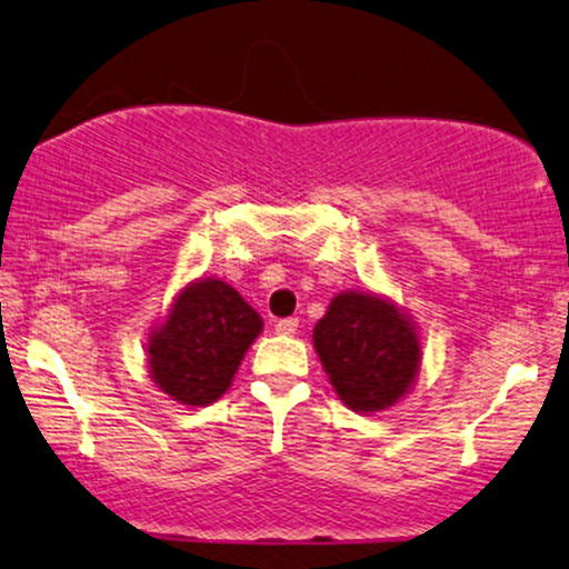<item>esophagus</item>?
<instances>
[{
    "mask_svg": "<svg viewBox=\"0 0 569 569\" xmlns=\"http://www.w3.org/2000/svg\"><path fill=\"white\" fill-rule=\"evenodd\" d=\"M276 330L280 336H293L299 330V320L297 318H283L276 322Z\"/></svg>",
    "mask_w": 569,
    "mask_h": 569,
    "instance_id": "esophagus-1",
    "label": "esophagus"
}]
</instances>
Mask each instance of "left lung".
<instances>
[{"mask_svg":"<svg viewBox=\"0 0 569 569\" xmlns=\"http://www.w3.org/2000/svg\"><path fill=\"white\" fill-rule=\"evenodd\" d=\"M312 343L338 399L359 415L397 407L422 365L415 320L376 291L336 293L312 330Z\"/></svg>","mask_w":569,"mask_h":569,"instance_id":"8db88e82","label":"left lung"}]
</instances>
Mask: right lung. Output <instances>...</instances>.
<instances>
[{
  "mask_svg": "<svg viewBox=\"0 0 569 569\" xmlns=\"http://www.w3.org/2000/svg\"><path fill=\"white\" fill-rule=\"evenodd\" d=\"M262 326L260 312L231 283L189 280L149 330V378L178 405L210 407L231 388Z\"/></svg>",
  "mask_w": 569,
  "mask_h": 569,
  "instance_id": "1",
  "label": "right lung"
}]
</instances>
